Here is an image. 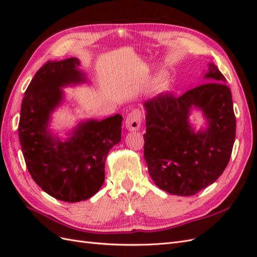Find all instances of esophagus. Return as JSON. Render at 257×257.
Listing matches in <instances>:
<instances>
[{
    "mask_svg": "<svg viewBox=\"0 0 257 257\" xmlns=\"http://www.w3.org/2000/svg\"><path fill=\"white\" fill-rule=\"evenodd\" d=\"M142 119H143V114L141 110L135 109L132 111L131 113L127 114L125 118V126L128 131H138L141 128L142 125Z\"/></svg>",
    "mask_w": 257,
    "mask_h": 257,
    "instance_id": "obj_1",
    "label": "esophagus"
}]
</instances>
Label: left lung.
<instances>
[{"instance_id":"8db88e82","label":"left lung","mask_w":257,"mask_h":257,"mask_svg":"<svg viewBox=\"0 0 257 257\" xmlns=\"http://www.w3.org/2000/svg\"><path fill=\"white\" fill-rule=\"evenodd\" d=\"M206 83L181 96L167 93L145 102L144 154L155 185L179 196L195 195L226 168L236 137V116L226 79L208 64ZM200 110L207 126L195 132L192 110Z\"/></svg>"}]
</instances>
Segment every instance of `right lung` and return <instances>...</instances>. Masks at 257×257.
<instances>
[{"mask_svg": "<svg viewBox=\"0 0 257 257\" xmlns=\"http://www.w3.org/2000/svg\"><path fill=\"white\" fill-rule=\"evenodd\" d=\"M77 58L48 61L36 72L22 99L18 126L30 175L50 196L67 203L89 199L102 188L105 162L121 141L122 115L80 121L65 141L54 135L51 114L64 100L62 88L88 82Z\"/></svg>", "mask_w": 257, "mask_h": 257, "instance_id": "add662e5", "label": "right lung"}]
</instances>
